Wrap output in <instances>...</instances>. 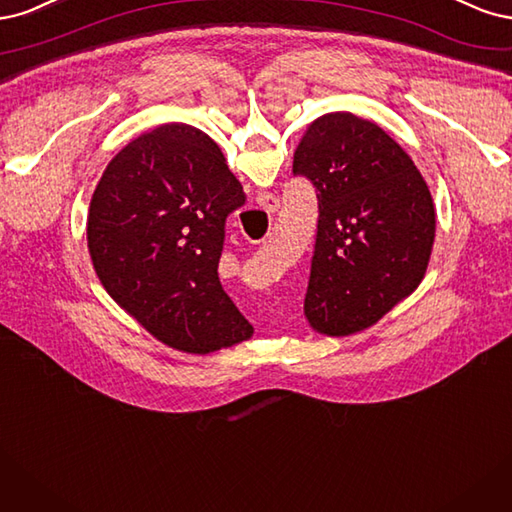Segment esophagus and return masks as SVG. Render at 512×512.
<instances>
[{"instance_id": "esophagus-1", "label": "esophagus", "mask_w": 512, "mask_h": 512, "mask_svg": "<svg viewBox=\"0 0 512 512\" xmlns=\"http://www.w3.org/2000/svg\"><path fill=\"white\" fill-rule=\"evenodd\" d=\"M257 204L266 212H276L280 208V200H278L276 195H272V193H261L257 197Z\"/></svg>"}]
</instances>
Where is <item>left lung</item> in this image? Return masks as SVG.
Instances as JSON below:
<instances>
[{
  "instance_id": "obj_1",
  "label": "left lung",
  "mask_w": 512,
  "mask_h": 512,
  "mask_svg": "<svg viewBox=\"0 0 512 512\" xmlns=\"http://www.w3.org/2000/svg\"><path fill=\"white\" fill-rule=\"evenodd\" d=\"M293 174L317 187L319 221L304 315L312 332H364L419 287L436 238L421 172L385 129L351 112L312 121Z\"/></svg>"
}]
</instances>
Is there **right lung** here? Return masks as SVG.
<instances>
[{
  "instance_id": "right-lung-1",
  "label": "right lung",
  "mask_w": 512,
  "mask_h": 512,
  "mask_svg": "<svg viewBox=\"0 0 512 512\" xmlns=\"http://www.w3.org/2000/svg\"><path fill=\"white\" fill-rule=\"evenodd\" d=\"M244 204L219 144L185 123L159 125L112 157L87 217L102 287L148 334L208 355L253 336L219 280L227 214Z\"/></svg>"
}]
</instances>
